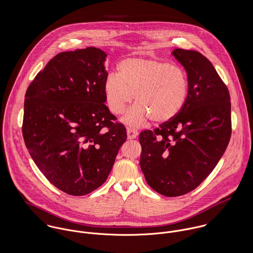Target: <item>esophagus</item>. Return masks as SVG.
<instances>
[{"label":"esophagus","mask_w":253,"mask_h":253,"mask_svg":"<svg viewBox=\"0 0 253 253\" xmlns=\"http://www.w3.org/2000/svg\"><path fill=\"white\" fill-rule=\"evenodd\" d=\"M138 135V132L133 127H127V138L128 139H134Z\"/></svg>","instance_id":"34e87169"}]
</instances>
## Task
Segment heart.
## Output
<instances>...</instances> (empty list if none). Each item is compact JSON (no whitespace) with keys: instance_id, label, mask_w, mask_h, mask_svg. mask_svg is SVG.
I'll use <instances>...</instances> for the list:
<instances>
[{"instance_id":"obj_1","label":"heart","mask_w":253,"mask_h":253,"mask_svg":"<svg viewBox=\"0 0 253 253\" xmlns=\"http://www.w3.org/2000/svg\"><path fill=\"white\" fill-rule=\"evenodd\" d=\"M119 72L109 74L103 90L109 109L120 115L134 99L137 102L125 116L132 126L149 119L162 124L175 118L188 94V79L179 66L155 58L129 57L121 61Z\"/></svg>"}]
</instances>
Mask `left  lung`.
Wrapping results in <instances>:
<instances>
[{
	"label": "left lung",
	"mask_w": 253,
	"mask_h": 253,
	"mask_svg": "<svg viewBox=\"0 0 253 253\" xmlns=\"http://www.w3.org/2000/svg\"><path fill=\"white\" fill-rule=\"evenodd\" d=\"M171 54L187 72V98L175 118L139 134L140 168L153 190L178 197L196 189L223 156L232 132L231 101L206 56L182 48Z\"/></svg>",
	"instance_id": "1"
}]
</instances>
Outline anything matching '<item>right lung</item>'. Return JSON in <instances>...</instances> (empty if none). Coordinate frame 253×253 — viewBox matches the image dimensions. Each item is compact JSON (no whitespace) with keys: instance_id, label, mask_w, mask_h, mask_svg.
Listing matches in <instances>:
<instances>
[{"instance_id":"1","label":"right lung","mask_w":253,"mask_h":253,"mask_svg":"<svg viewBox=\"0 0 253 253\" xmlns=\"http://www.w3.org/2000/svg\"><path fill=\"white\" fill-rule=\"evenodd\" d=\"M107 54L88 46L55 55L25 94L22 133L38 169L72 196L99 188L126 140L105 105Z\"/></svg>"}]
</instances>
